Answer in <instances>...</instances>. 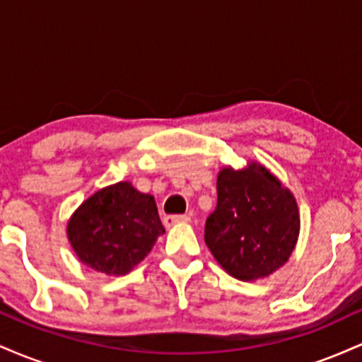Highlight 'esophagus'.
Returning a JSON list of instances; mask_svg holds the SVG:
<instances>
[{"mask_svg": "<svg viewBox=\"0 0 362 362\" xmlns=\"http://www.w3.org/2000/svg\"><path fill=\"white\" fill-rule=\"evenodd\" d=\"M182 223H190V216L178 214V216H165L163 218V224L167 228H172L175 226V224H182Z\"/></svg>", "mask_w": 362, "mask_h": 362, "instance_id": "1", "label": "esophagus"}]
</instances>
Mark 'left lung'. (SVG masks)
<instances>
[{"mask_svg":"<svg viewBox=\"0 0 362 362\" xmlns=\"http://www.w3.org/2000/svg\"><path fill=\"white\" fill-rule=\"evenodd\" d=\"M218 206L206 221V245L235 279L253 282L281 269L296 248L300 209L294 195L259 161L218 173Z\"/></svg>","mask_w":362,"mask_h":362,"instance_id":"obj_1","label":"left lung"}]
</instances>
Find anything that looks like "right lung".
Segmentation results:
<instances>
[{
  "label": "right lung",
  "instance_id": "add662e5",
  "mask_svg": "<svg viewBox=\"0 0 362 362\" xmlns=\"http://www.w3.org/2000/svg\"><path fill=\"white\" fill-rule=\"evenodd\" d=\"M165 233L155 197L131 182L103 187L71 214L66 228L81 264L105 276H126Z\"/></svg>",
  "mask_w": 362,
  "mask_h": 362
}]
</instances>
